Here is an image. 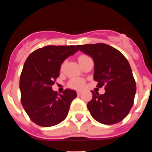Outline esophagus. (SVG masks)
Here are the masks:
<instances>
[{
    "label": "esophagus",
    "mask_w": 152,
    "mask_h": 152,
    "mask_svg": "<svg viewBox=\"0 0 152 152\" xmlns=\"http://www.w3.org/2000/svg\"><path fill=\"white\" fill-rule=\"evenodd\" d=\"M82 91H77V95H78V96H80V95L82 94Z\"/></svg>",
    "instance_id": "esophagus-1"
}]
</instances>
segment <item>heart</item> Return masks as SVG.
Here are the masks:
<instances>
[{
  "mask_svg": "<svg viewBox=\"0 0 152 152\" xmlns=\"http://www.w3.org/2000/svg\"><path fill=\"white\" fill-rule=\"evenodd\" d=\"M88 56L87 55H80V56L78 57V60H79V62L80 63L82 61H83L84 59H85L86 58H87ZM64 64H62L61 65V69L63 68ZM85 82L84 79H80V78H73L72 79L70 82H68V86L72 89H76V90H78V89H81L85 86Z\"/></svg>",
  "mask_w": 152,
  "mask_h": 152,
  "instance_id": "heart-1",
  "label": "heart"
}]
</instances>
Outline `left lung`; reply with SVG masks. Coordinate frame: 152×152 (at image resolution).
I'll use <instances>...</instances> for the list:
<instances>
[{
	"label": "left lung",
	"mask_w": 152,
	"mask_h": 152,
	"mask_svg": "<svg viewBox=\"0 0 152 152\" xmlns=\"http://www.w3.org/2000/svg\"><path fill=\"white\" fill-rule=\"evenodd\" d=\"M77 48L94 61V80L97 87H104L105 93L91 91L93 99L87 104L92 117L107 125L124 120L134 104L136 83L129 63L115 48L104 43L79 45Z\"/></svg>",
	"instance_id": "8db88e82"
}]
</instances>
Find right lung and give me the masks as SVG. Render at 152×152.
Masks as SVG:
<instances>
[{
    "instance_id": "add662e5",
    "label": "right lung",
    "mask_w": 152,
    "mask_h": 152,
    "mask_svg": "<svg viewBox=\"0 0 152 152\" xmlns=\"http://www.w3.org/2000/svg\"><path fill=\"white\" fill-rule=\"evenodd\" d=\"M74 45H47L32 52L24 63L20 78L21 103L31 120L43 127L63 121L76 91L62 94L52 90L59 76L61 64L78 51Z\"/></svg>"
}]
</instances>
